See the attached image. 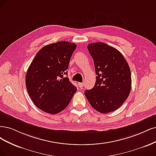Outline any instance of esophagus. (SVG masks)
Instances as JSON below:
<instances>
[{"label":"esophagus","instance_id":"1","mask_svg":"<svg viewBox=\"0 0 156 156\" xmlns=\"http://www.w3.org/2000/svg\"><path fill=\"white\" fill-rule=\"evenodd\" d=\"M78 86H79L80 87H83V86L84 83H80V82H78Z\"/></svg>","mask_w":156,"mask_h":156}]
</instances>
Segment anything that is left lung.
Wrapping results in <instances>:
<instances>
[{"mask_svg": "<svg viewBox=\"0 0 156 156\" xmlns=\"http://www.w3.org/2000/svg\"><path fill=\"white\" fill-rule=\"evenodd\" d=\"M95 68L96 82L85 91L89 104L102 113L119 109L128 97L132 86L128 63L117 49L102 42L87 45Z\"/></svg>", "mask_w": 156, "mask_h": 156, "instance_id": "1", "label": "left lung"}]
</instances>
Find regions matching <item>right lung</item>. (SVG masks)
Segmentation results:
<instances>
[{
    "mask_svg": "<svg viewBox=\"0 0 156 156\" xmlns=\"http://www.w3.org/2000/svg\"><path fill=\"white\" fill-rule=\"evenodd\" d=\"M76 44L59 41L47 44L36 54L26 75L29 96L42 111L56 114L66 108L77 88L67 75L70 59Z\"/></svg>",
    "mask_w": 156,
    "mask_h": 156,
    "instance_id": "right-lung-1",
    "label": "right lung"
}]
</instances>
